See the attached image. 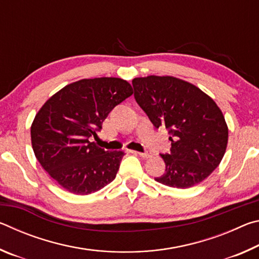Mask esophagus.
Returning <instances> with one entry per match:
<instances>
[{"label":"esophagus","instance_id":"34e87169","mask_svg":"<svg viewBox=\"0 0 259 259\" xmlns=\"http://www.w3.org/2000/svg\"><path fill=\"white\" fill-rule=\"evenodd\" d=\"M133 153H135V154H137L139 156L144 157V159H148V157L152 156V153L151 151H145V152H136V151H131Z\"/></svg>","mask_w":259,"mask_h":259}]
</instances>
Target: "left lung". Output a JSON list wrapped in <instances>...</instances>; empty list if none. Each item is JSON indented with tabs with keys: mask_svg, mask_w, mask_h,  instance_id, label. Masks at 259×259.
<instances>
[{
	"mask_svg": "<svg viewBox=\"0 0 259 259\" xmlns=\"http://www.w3.org/2000/svg\"><path fill=\"white\" fill-rule=\"evenodd\" d=\"M135 99L155 128H165L171 148L161 154L165 171L155 181L188 188L204 181L225 154L229 129L216 103L198 87L172 76L133 80Z\"/></svg>",
	"mask_w": 259,
	"mask_h": 259,
	"instance_id": "1",
	"label": "left lung"
}]
</instances>
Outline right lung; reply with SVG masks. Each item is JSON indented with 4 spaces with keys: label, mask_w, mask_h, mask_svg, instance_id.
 I'll use <instances>...</instances> for the list:
<instances>
[{
    "label": "right lung",
    "mask_w": 259,
    "mask_h": 259,
    "mask_svg": "<svg viewBox=\"0 0 259 259\" xmlns=\"http://www.w3.org/2000/svg\"><path fill=\"white\" fill-rule=\"evenodd\" d=\"M134 90L117 77L84 78L55 94L30 128L34 154L65 190L77 195L99 191L114 181L124 153L105 151L97 138L109 112Z\"/></svg>",
    "instance_id": "right-lung-1"
}]
</instances>
